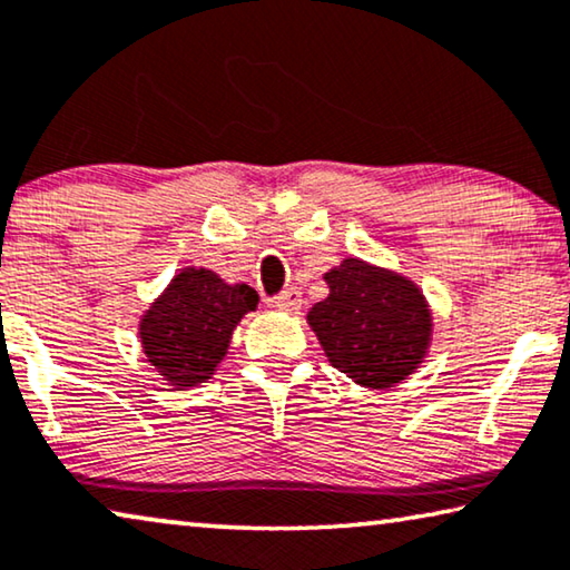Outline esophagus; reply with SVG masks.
<instances>
[{
    "instance_id": "34e87169",
    "label": "esophagus",
    "mask_w": 570,
    "mask_h": 570,
    "mask_svg": "<svg viewBox=\"0 0 570 570\" xmlns=\"http://www.w3.org/2000/svg\"><path fill=\"white\" fill-rule=\"evenodd\" d=\"M272 303H275V308H279V311H298L301 308V291L298 287H287V291L279 293Z\"/></svg>"
}]
</instances>
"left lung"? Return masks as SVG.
I'll use <instances>...</instances> for the list:
<instances>
[{"instance_id":"1","label":"left lung","mask_w":570,"mask_h":570,"mask_svg":"<svg viewBox=\"0 0 570 570\" xmlns=\"http://www.w3.org/2000/svg\"><path fill=\"white\" fill-rule=\"evenodd\" d=\"M328 298L308 311L332 365L367 387H393L414 373L432 336L419 287L391 269L344 259L326 272Z\"/></svg>"}]
</instances>
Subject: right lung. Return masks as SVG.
I'll use <instances>...</instances> for the list:
<instances>
[{
    "instance_id": "obj_1",
    "label": "right lung",
    "mask_w": 570,
    "mask_h": 570,
    "mask_svg": "<svg viewBox=\"0 0 570 570\" xmlns=\"http://www.w3.org/2000/svg\"><path fill=\"white\" fill-rule=\"evenodd\" d=\"M257 303L249 285H228L203 267L183 269L141 318L148 362L175 387L205 383L226 357L236 324Z\"/></svg>"
}]
</instances>
